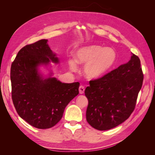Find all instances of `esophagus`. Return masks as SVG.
Wrapping results in <instances>:
<instances>
[{"label": "esophagus", "instance_id": "obj_1", "mask_svg": "<svg viewBox=\"0 0 155 155\" xmlns=\"http://www.w3.org/2000/svg\"><path fill=\"white\" fill-rule=\"evenodd\" d=\"M84 91H85V87H84L82 86V85L79 86V94H82L84 93Z\"/></svg>", "mask_w": 155, "mask_h": 155}]
</instances>
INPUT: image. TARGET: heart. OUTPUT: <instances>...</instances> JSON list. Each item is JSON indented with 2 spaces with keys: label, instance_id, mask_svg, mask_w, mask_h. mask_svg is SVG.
I'll return each instance as SVG.
<instances>
[{
  "label": "heart",
  "instance_id": "heart-1",
  "mask_svg": "<svg viewBox=\"0 0 155 155\" xmlns=\"http://www.w3.org/2000/svg\"><path fill=\"white\" fill-rule=\"evenodd\" d=\"M74 55L75 60H68L69 68L72 71L77 72V63L85 64L83 74L89 79H96L104 76L113 66L117 58L113 48L97 45L83 46L78 49Z\"/></svg>",
  "mask_w": 155,
  "mask_h": 155
}]
</instances>
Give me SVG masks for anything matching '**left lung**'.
<instances>
[{
    "label": "left lung",
    "instance_id": "8db88e82",
    "mask_svg": "<svg viewBox=\"0 0 155 155\" xmlns=\"http://www.w3.org/2000/svg\"><path fill=\"white\" fill-rule=\"evenodd\" d=\"M140 60L132 54L129 61L104 77L89 82L85 94L88 101L87 122L100 130L114 128L133 112L143 75Z\"/></svg>",
    "mask_w": 155,
    "mask_h": 155
}]
</instances>
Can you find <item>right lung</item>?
Instances as JSON below:
<instances>
[{"label": "right lung", "mask_w": 155, "mask_h": 155, "mask_svg": "<svg viewBox=\"0 0 155 155\" xmlns=\"http://www.w3.org/2000/svg\"><path fill=\"white\" fill-rule=\"evenodd\" d=\"M51 62L59 63L47 39L25 46L18 51L11 67L12 96L18 114L37 129L57 124L65 107L79 94V82L62 83L54 77ZM43 66L48 71L44 74Z\"/></svg>", "instance_id": "right-lung-1"}]
</instances>
